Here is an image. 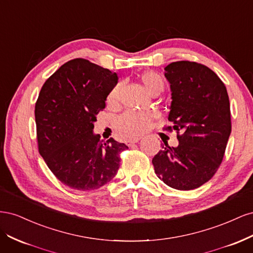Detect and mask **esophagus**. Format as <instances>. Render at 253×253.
Instances as JSON below:
<instances>
[{"label":"esophagus","mask_w":253,"mask_h":253,"mask_svg":"<svg viewBox=\"0 0 253 253\" xmlns=\"http://www.w3.org/2000/svg\"><path fill=\"white\" fill-rule=\"evenodd\" d=\"M139 140H140V137H134V138L128 139V140L126 141V143H127L128 145H132V144H134V143H136V142H138Z\"/></svg>","instance_id":"esophagus-1"}]
</instances>
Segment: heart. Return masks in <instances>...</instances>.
Segmentation results:
<instances>
[{
	"label": "heart",
	"mask_w": 253,
	"mask_h": 253,
	"mask_svg": "<svg viewBox=\"0 0 253 253\" xmlns=\"http://www.w3.org/2000/svg\"><path fill=\"white\" fill-rule=\"evenodd\" d=\"M143 85L151 95L162 93L165 88L166 82L162 75L156 72H145L140 77ZM121 89V83H117L108 95V103L115 105L119 100V94ZM151 120V115L145 113H138L133 111H127L124 113L117 119L116 126L119 133L126 137L138 136L147 129L149 122Z\"/></svg>",
	"instance_id": "obj_1"
}]
</instances>
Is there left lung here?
<instances>
[{
	"instance_id": "obj_1",
	"label": "left lung",
	"mask_w": 253,
	"mask_h": 253,
	"mask_svg": "<svg viewBox=\"0 0 253 253\" xmlns=\"http://www.w3.org/2000/svg\"><path fill=\"white\" fill-rule=\"evenodd\" d=\"M172 102L166 131L178 145L163 144L152 160L159 179L177 190H193L216 173L231 133L230 102L224 82L208 66L177 61L166 66Z\"/></svg>"
}]
</instances>
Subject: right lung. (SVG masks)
I'll use <instances>...</instances> for the list:
<instances>
[{"mask_svg": "<svg viewBox=\"0 0 253 253\" xmlns=\"http://www.w3.org/2000/svg\"><path fill=\"white\" fill-rule=\"evenodd\" d=\"M118 82L116 73L82 58L64 63L45 81L35 106L38 149L67 187L95 190L111 181L128 149L94 135V122Z\"/></svg>", "mask_w": 253, "mask_h": 253, "instance_id": "obj_1", "label": "right lung"}]
</instances>
